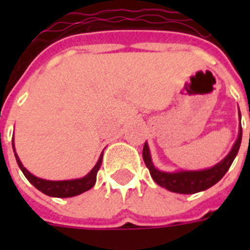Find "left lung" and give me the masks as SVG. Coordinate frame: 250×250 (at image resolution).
Returning <instances> with one entry per match:
<instances>
[{"instance_id":"1","label":"left lung","mask_w":250,"mask_h":250,"mask_svg":"<svg viewBox=\"0 0 250 250\" xmlns=\"http://www.w3.org/2000/svg\"><path fill=\"white\" fill-rule=\"evenodd\" d=\"M241 136H243V129H241L240 125V127H239V136H237L236 143L233 144L231 152L219 164L210 167V168H206V170L178 171V172L160 171L153 165L150 152H149V146L146 143L144 144V149H143V158H144L146 167L149 168V172L152 175L153 180L158 186H161L162 188H166L170 192H175V193H197V192H201V190H205L210 188V187H213L214 184H217L225 176L226 172L229 171V166L232 165L237 152H239V148H240L241 144Z\"/></svg>"}]
</instances>
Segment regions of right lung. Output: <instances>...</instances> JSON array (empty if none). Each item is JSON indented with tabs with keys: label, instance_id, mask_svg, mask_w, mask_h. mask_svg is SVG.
<instances>
[{
	"label": "right lung",
	"instance_id": "1",
	"mask_svg": "<svg viewBox=\"0 0 250 250\" xmlns=\"http://www.w3.org/2000/svg\"><path fill=\"white\" fill-rule=\"evenodd\" d=\"M13 149L14 153H15V148H14L13 143ZM104 154V153H102ZM102 154L100 156V160L96 164V166L90 170L89 174H86L84 178L80 179H72V180H45V179H40L32 175L27 168H25L23 165H21L19 157L15 153V158H17L18 166L21 170V172L24 174V176L28 179V182L32 184L35 188L42 192L46 196H50V197H74V196H78V194L83 193L85 190L90 189L92 187L94 186L96 183V178H97V172L100 170V166H101L102 162Z\"/></svg>",
	"mask_w": 250,
	"mask_h": 250
}]
</instances>
